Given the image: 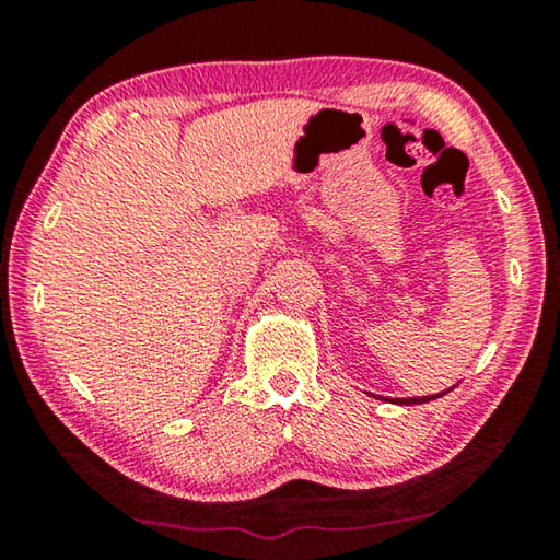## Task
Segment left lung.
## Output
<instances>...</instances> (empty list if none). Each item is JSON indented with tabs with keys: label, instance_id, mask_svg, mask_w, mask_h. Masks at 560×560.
<instances>
[{
	"label": "left lung",
	"instance_id": "left-lung-1",
	"mask_svg": "<svg viewBox=\"0 0 560 560\" xmlns=\"http://www.w3.org/2000/svg\"><path fill=\"white\" fill-rule=\"evenodd\" d=\"M452 390V387H450ZM447 393V390H444ZM444 393H440V395H430V397H410V400H395V402H400V405H422V402H430V400H434V397H442Z\"/></svg>",
	"mask_w": 560,
	"mask_h": 560
}]
</instances>
